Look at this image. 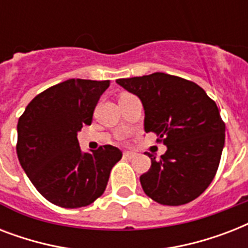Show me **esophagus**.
Wrapping results in <instances>:
<instances>
[{
  "mask_svg": "<svg viewBox=\"0 0 248 248\" xmlns=\"http://www.w3.org/2000/svg\"><path fill=\"white\" fill-rule=\"evenodd\" d=\"M124 157L127 159H132L136 157V153H134V152H124Z\"/></svg>",
  "mask_w": 248,
  "mask_h": 248,
  "instance_id": "34e87169",
  "label": "esophagus"
}]
</instances>
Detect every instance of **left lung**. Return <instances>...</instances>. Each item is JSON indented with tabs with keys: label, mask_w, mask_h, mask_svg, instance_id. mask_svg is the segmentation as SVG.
I'll use <instances>...</instances> for the list:
<instances>
[{
	"label": "left lung",
	"mask_w": 248,
	"mask_h": 248,
	"mask_svg": "<svg viewBox=\"0 0 248 248\" xmlns=\"http://www.w3.org/2000/svg\"><path fill=\"white\" fill-rule=\"evenodd\" d=\"M117 83L140 97L144 130L167 145L159 159L148 153L152 166L140 176L145 194L166 206L196 200L214 180L225 141L215 101L197 83L161 72Z\"/></svg>",
	"instance_id": "left-lung-1"
}]
</instances>
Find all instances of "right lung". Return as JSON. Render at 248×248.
<instances>
[{
	"instance_id": "right-lung-1",
	"label": "right lung",
	"mask_w": 248,
	"mask_h": 248,
	"mask_svg": "<svg viewBox=\"0 0 248 248\" xmlns=\"http://www.w3.org/2000/svg\"><path fill=\"white\" fill-rule=\"evenodd\" d=\"M109 81L72 78L38 93L17 122L16 153L34 188L64 208L89 206L104 193L122 158L112 145L82 153L77 132L91 124Z\"/></svg>"
}]
</instances>
